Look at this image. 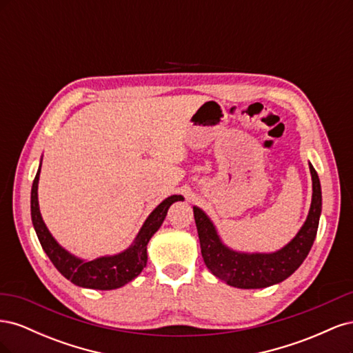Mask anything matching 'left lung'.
<instances>
[{"label": "left lung", "instance_id": "1", "mask_svg": "<svg viewBox=\"0 0 353 353\" xmlns=\"http://www.w3.org/2000/svg\"><path fill=\"white\" fill-rule=\"evenodd\" d=\"M309 170L312 176V201L307 218L296 236L280 250L248 253L228 248L212 219L200 208L193 206L203 261L213 275L237 288H263L284 281L302 265L316 237L323 209L321 184L312 163H309Z\"/></svg>", "mask_w": 353, "mask_h": 353}]
</instances>
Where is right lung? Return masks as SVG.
I'll return each mask as SVG.
<instances>
[{
  "label": "right lung",
  "mask_w": 353,
  "mask_h": 353,
  "mask_svg": "<svg viewBox=\"0 0 353 353\" xmlns=\"http://www.w3.org/2000/svg\"><path fill=\"white\" fill-rule=\"evenodd\" d=\"M41 162L30 191V216L42 249H44L50 261L59 270V272L73 284L83 288H95V290H114V288L123 287L125 284L137 279L147 265L148 241H150L154 232L163 223L170 205L175 201L184 200V197L174 194L165 199L159 206H156L154 210L144 221L143 227L138 231L132 244L123 252L100 256V258L91 261L81 259L78 256L68 252L65 248H61L57 240L51 236L44 219L41 216L38 203Z\"/></svg>",
  "instance_id": "add662e5"
}]
</instances>
